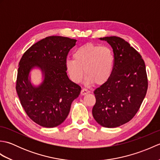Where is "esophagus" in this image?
<instances>
[{
  "mask_svg": "<svg viewBox=\"0 0 160 160\" xmlns=\"http://www.w3.org/2000/svg\"><path fill=\"white\" fill-rule=\"evenodd\" d=\"M90 91L87 89H82V91H81V95H82V96H84V95H86L87 93H89Z\"/></svg>",
  "mask_w": 160,
  "mask_h": 160,
  "instance_id": "obj_1",
  "label": "esophagus"
}]
</instances>
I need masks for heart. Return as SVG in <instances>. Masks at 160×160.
<instances>
[{
  "label": "heart",
  "instance_id": "obj_1",
  "mask_svg": "<svg viewBox=\"0 0 160 160\" xmlns=\"http://www.w3.org/2000/svg\"><path fill=\"white\" fill-rule=\"evenodd\" d=\"M73 57V60H66L65 67L70 79L74 82L80 83L85 74L88 83L102 84L113 73L115 56L107 46L84 44L74 51Z\"/></svg>",
  "mask_w": 160,
  "mask_h": 160
}]
</instances>
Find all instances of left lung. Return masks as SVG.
<instances>
[{
	"instance_id": "8db88e82",
	"label": "left lung",
	"mask_w": 160,
	"mask_h": 160,
	"mask_svg": "<svg viewBox=\"0 0 160 160\" xmlns=\"http://www.w3.org/2000/svg\"><path fill=\"white\" fill-rule=\"evenodd\" d=\"M111 46L115 56L113 73L94 91L92 113L100 125L115 128L130 121L140 109L148 89L146 66L142 56L120 37L100 38Z\"/></svg>"
}]
</instances>
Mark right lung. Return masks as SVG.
I'll use <instances>...</instances> for the list:
<instances>
[{
	"instance_id": "add662e5",
	"label": "right lung",
	"mask_w": 160,
	"mask_h": 160,
	"mask_svg": "<svg viewBox=\"0 0 160 160\" xmlns=\"http://www.w3.org/2000/svg\"><path fill=\"white\" fill-rule=\"evenodd\" d=\"M77 40L67 37H46L29 47L19 62L16 89L25 113L32 121L43 127L62 124L69 115L72 102L79 96L81 87L69 80L65 61ZM38 67L44 80L33 87L29 72Z\"/></svg>"
}]
</instances>
